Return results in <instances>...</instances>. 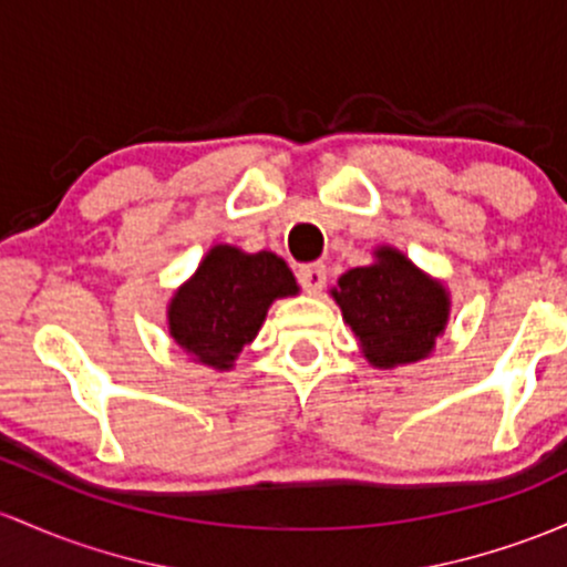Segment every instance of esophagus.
<instances>
[{"instance_id":"obj_1","label":"esophagus","mask_w":567,"mask_h":567,"mask_svg":"<svg viewBox=\"0 0 567 567\" xmlns=\"http://www.w3.org/2000/svg\"><path fill=\"white\" fill-rule=\"evenodd\" d=\"M326 279H328V271L322 264H309L298 269V282H301V288L307 290L309 296L320 293V290L326 288Z\"/></svg>"}]
</instances>
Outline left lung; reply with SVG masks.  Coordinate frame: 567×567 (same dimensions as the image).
Masks as SVG:
<instances>
[{
	"instance_id": "1",
	"label": "left lung",
	"mask_w": 567,
	"mask_h": 567,
	"mask_svg": "<svg viewBox=\"0 0 567 567\" xmlns=\"http://www.w3.org/2000/svg\"><path fill=\"white\" fill-rule=\"evenodd\" d=\"M331 298L363 358L382 371L431 358L452 309L444 282L390 245L374 247L369 266L341 274Z\"/></svg>"
}]
</instances>
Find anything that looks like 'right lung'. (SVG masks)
Returning a JSON list of instances; mask_svg holds the SVG:
<instances>
[{"instance_id":"right-lung-1","label":"right lung","mask_w":567,"mask_h":567,"mask_svg":"<svg viewBox=\"0 0 567 567\" xmlns=\"http://www.w3.org/2000/svg\"><path fill=\"white\" fill-rule=\"evenodd\" d=\"M288 296H298V282L279 255L215 245L174 290L166 307L169 336L193 363L231 371L271 303Z\"/></svg>"}]
</instances>
